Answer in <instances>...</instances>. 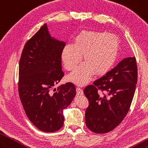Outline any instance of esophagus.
<instances>
[{
	"label": "esophagus",
	"mask_w": 148,
	"mask_h": 148,
	"mask_svg": "<svg viewBox=\"0 0 148 148\" xmlns=\"http://www.w3.org/2000/svg\"><path fill=\"white\" fill-rule=\"evenodd\" d=\"M76 91H77V94L78 95H82L84 94V92L82 90V89L79 87H77L76 88Z\"/></svg>",
	"instance_id": "1"
}]
</instances>
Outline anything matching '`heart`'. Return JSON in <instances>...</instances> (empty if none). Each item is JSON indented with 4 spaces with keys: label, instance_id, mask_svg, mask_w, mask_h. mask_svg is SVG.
Masks as SVG:
<instances>
[{
    "label": "heart",
    "instance_id": "obj_1",
    "mask_svg": "<svg viewBox=\"0 0 148 148\" xmlns=\"http://www.w3.org/2000/svg\"><path fill=\"white\" fill-rule=\"evenodd\" d=\"M120 42L115 36L108 32H83L75 38L74 44H68L61 52L64 67L73 71L79 64L82 56L85 63L68 77V80L78 85L87 84L96 72L106 73L115 63Z\"/></svg>",
    "mask_w": 148,
    "mask_h": 148
}]
</instances>
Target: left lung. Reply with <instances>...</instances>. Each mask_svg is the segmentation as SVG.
I'll return each mask as SVG.
<instances>
[{"mask_svg":"<svg viewBox=\"0 0 148 148\" xmlns=\"http://www.w3.org/2000/svg\"><path fill=\"white\" fill-rule=\"evenodd\" d=\"M137 82L136 57L123 60L116 67L85 87L89 102L85 124L92 132L106 134L113 130L129 112Z\"/></svg>","mask_w":148,"mask_h":148,"instance_id":"8db88e82","label":"left lung"}]
</instances>
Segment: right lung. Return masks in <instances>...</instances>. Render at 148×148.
<instances>
[{"instance_id":"1","label":"right lung","mask_w":148,"mask_h":148,"mask_svg":"<svg viewBox=\"0 0 148 148\" xmlns=\"http://www.w3.org/2000/svg\"><path fill=\"white\" fill-rule=\"evenodd\" d=\"M64 42L51 38L47 25L26 42L19 64L18 92L28 119L41 131L54 132L63 125V110L76 95L67 82L51 89L64 77L61 52Z\"/></svg>"}]
</instances>
